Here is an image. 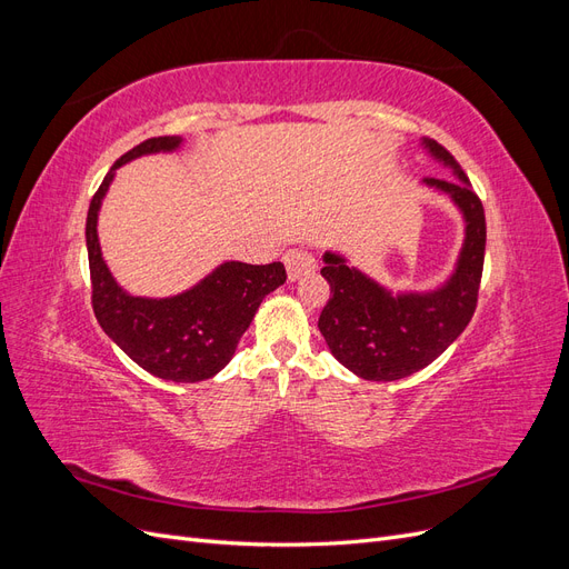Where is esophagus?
<instances>
[{"label":"esophagus","mask_w":569,"mask_h":569,"mask_svg":"<svg viewBox=\"0 0 569 569\" xmlns=\"http://www.w3.org/2000/svg\"><path fill=\"white\" fill-rule=\"evenodd\" d=\"M284 266H287L289 280L297 282L316 270V258L311 251H306V249H289L284 253Z\"/></svg>","instance_id":"1"}]
</instances>
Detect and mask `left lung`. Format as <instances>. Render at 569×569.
<instances>
[{
	"mask_svg": "<svg viewBox=\"0 0 569 569\" xmlns=\"http://www.w3.org/2000/svg\"><path fill=\"white\" fill-rule=\"evenodd\" d=\"M425 147L458 176L425 178L465 216V244L451 280L427 295H391L330 251L320 270L332 289L318 320L320 332L339 363L370 382L401 380L432 363L460 337L477 308L487 249L485 206L449 151L435 140H425Z\"/></svg>",
	"mask_w": 569,
	"mask_h": 569,
	"instance_id": "8db88e82",
	"label": "left lung"
}]
</instances>
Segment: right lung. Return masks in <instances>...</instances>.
<instances>
[{"instance_id":"right-lung-1","label":"right lung","mask_w":569,"mask_h":569,"mask_svg":"<svg viewBox=\"0 0 569 569\" xmlns=\"http://www.w3.org/2000/svg\"><path fill=\"white\" fill-rule=\"evenodd\" d=\"M180 137H151L120 157L90 201L88 258L92 280V308L97 322L137 366L170 382L209 380L230 363L239 339L251 325L266 295L284 284L280 261L249 266L230 261L216 268L197 287L170 299L130 297L116 284L101 258L97 213L113 180V170L142 153L173 151Z\"/></svg>"}]
</instances>
